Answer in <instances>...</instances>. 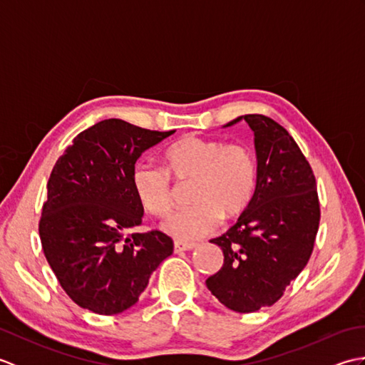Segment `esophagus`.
Masks as SVG:
<instances>
[{"instance_id":"esophagus-1","label":"esophagus","mask_w":365,"mask_h":365,"mask_svg":"<svg viewBox=\"0 0 365 365\" xmlns=\"http://www.w3.org/2000/svg\"><path fill=\"white\" fill-rule=\"evenodd\" d=\"M196 247V243H183V242H174V252H183V251H191Z\"/></svg>"}]
</instances>
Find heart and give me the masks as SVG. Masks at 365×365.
I'll use <instances>...</instances> for the list:
<instances>
[{
    "instance_id": "obj_1",
    "label": "heart",
    "mask_w": 365,
    "mask_h": 365,
    "mask_svg": "<svg viewBox=\"0 0 365 365\" xmlns=\"http://www.w3.org/2000/svg\"><path fill=\"white\" fill-rule=\"evenodd\" d=\"M163 157L166 169L139 161L131 173V185L147 212L165 215L174 199L170 175L177 180L195 178L190 195L195 204L178 208L161 224L170 237L192 242L213 232L221 218H237L251 204L257 168L250 147L185 136L170 144Z\"/></svg>"
}]
</instances>
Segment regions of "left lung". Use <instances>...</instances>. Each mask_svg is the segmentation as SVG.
Returning <instances> with one entry per match:
<instances>
[{"instance_id": "obj_1", "label": "left lung", "mask_w": 365, "mask_h": 365, "mask_svg": "<svg viewBox=\"0 0 365 365\" xmlns=\"http://www.w3.org/2000/svg\"><path fill=\"white\" fill-rule=\"evenodd\" d=\"M254 131L257 183L235 226L210 240L224 265L207 289L235 312H255L282 297L307 265L319 232L320 204L312 168L284 127L262 114H246Z\"/></svg>"}]
</instances>
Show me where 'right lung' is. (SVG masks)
I'll list each match as a JSON object with an SVG mask.
<instances>
[{"label":"right lung","mask_w":365,"mask_h":365,"mask_svg":"<svg viewBox=\"0 0 365 365\" xmlns=\"http://www.w3.org/2000/svg\"><path fill=\"white\" fill-rule=\"evenodd\" d=\"M173 133L106 119L81 131L54 165L38 234L53 273L80 307L127 311L173 254L163 232L127 235L143 218L131 185L135 163Z\"/></svg>","instance_id":"obj_1"}]
</instances>
